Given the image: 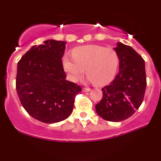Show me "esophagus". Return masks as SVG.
<instances>
[{"label": "esophagus", "mask_w": 161, "mask_h": 161, "mask_svg": "<svg viewBox=\"0 0 161 161\" xmlns=\"http://www.w3.org/2000/svg\"><path fill=\"white\" fill-rule=\"evenodd\" d=\"M90 91H91V88H82L83 92H90Z\"/></svg>", "instance_id": "esophagus-1"}]
</instances>
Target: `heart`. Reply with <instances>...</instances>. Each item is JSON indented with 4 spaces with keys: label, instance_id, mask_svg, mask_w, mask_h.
<instances>
[{
    "label": "heart",
    "instance_id": "obj_1",
    "mask_svg": "<svg viewBox=\"0 0 161 161\" xmlns=\"http://www.w3.org/2000/svg\"><path fill=\"white\" fill-rule=\"evenodd\" d=\"M64 69L72 82H76L84 74L96 86H105L115 78L119 65V58L113 49L97 45L77 48L73 55L66 53L62 58Z\"/></svg>",
    "mask_w": 161,
    "mask_h": 161
}]
</instances>
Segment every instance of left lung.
Masks as SVG:
<instances>
[{
	"label": "left lung",
	"mask_w": 161,
	"mask_h": 161,
	"mask_svg": "<svg viewBox=\"0 0 161 161\" xmlns=\"http://www.w3.org/2000/svg\"><path fill=\"white\" fill-rule=\"evenodd\" d=\"M114 50L119 58V72L102 88V100L95 109L102 119L118 122L130 117L142 104L146 75L145 61L132 47L117 42Z\"/></svg>",
	"instance_id": "obj_1"
}]
</instances>
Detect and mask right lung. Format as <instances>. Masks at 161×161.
Wrapping results in <instances>:
<instances>
[{
	"label": "right lung",
	"instance_id": "right-lung-1",
	"mask_svg": "<svg viewBox=\"0 0 161 161\" xmlns=\"http://www.w3.org/2000/svg\"><path fill=\"white\" fill-rule=\"evenodd\" d=\"M66 42L48 40L33 46L18 62L16 91L34 119L53 124L68 118L81 87L66 80L62 57Z\"/></svg>",
	"mask_w": 161,
	"mask_h": 161
}]
</instances>
